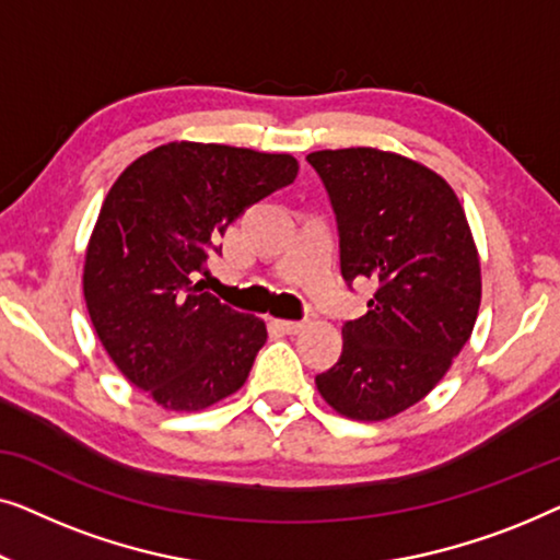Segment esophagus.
Instances as JSON below:
<instances>
[{
  "mask_svg": "<svg viewBox=\"0 0 560 560\" xmlns=\"http://www.w3.org/2000/svg\"><path fill=\"white\" fill-rule=\"evenodd\" d=\"M277 327L287 335H296L304 329V322H291V319H277Z\"/></svg>",
  "mask_w": 560,
  "mask_h": 560,
  "instance_id": "34e87169",
  "label": "esophagus"
}]
</instances>
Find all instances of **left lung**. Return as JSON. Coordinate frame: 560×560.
<instances>
[{
  "mask_svg": "<svg viewBox=\"0 0 560 560\" xmlns=\"http://www.w3.org/2000/svg\"><path fill=\"white\" fill-rule=\"evenodd\" d=\"M306 162L332 202L342 279L375 283L368 312L345 322L340 360L314 383L348 419H390L434 390L477 322L467 215L446 179L408 156L352 147Z\"/></svg>",
  "mask_w": 560,
  "mask_h": 560,
  "instance_id": "8db88e82",
  "label": "left lung"
}]
</instances>
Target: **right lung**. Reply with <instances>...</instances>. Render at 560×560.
Returning <instances> with one entry per match:
<instances>
[{
  "label": "right lung",
  "mask_w": 560,
  "mask_h": 560,
  "mask_svg": "<svg viewBox=\"0 0 560 560\" xmlns=\"http://www.w3.org/2000/svg\"><path fill=\"white\" fill-rule=\"evenodd\" d=\"M296 172L291 154L170 141L108 190L85 250V306L108 358L160 406L202 411L246 383L264 319L220 304L198 277L225 228Z\"/></svg>",
  "instance_id": "1"
}]
</instances>
